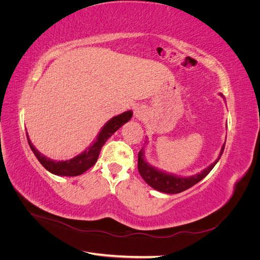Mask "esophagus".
Segmentation results:
<instances>
[{
	"label": "esophagus",
	"mask_w": 260,
	"mask_h": 260,
	"mask_svg": "<svg viewBox=\"0 0 260 260\" xmlns=\"http://www.w3.org/2000/svg\"><path fill=\"white\" fill-rule=\"evenodd\" d=\"M135 116L138 119H143V117H145V111L143 107H137L135 111Z\"/></svg>",
	"instance_id": "obj_1"
}]
</instances>
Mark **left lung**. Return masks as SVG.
Listing matches in <instances>:
<instances>
[{
  "label": "left lung",
  "mask_w": 260,
  "mask_h": 260,
  "mask_svg": "<svg viewBox=\"0 0 260 260\" xmlns=\"http://www.w3.org/2000/svg\"><path fill=\"white\" fill-rule=\"evenodd\" d=\"M223 98L222 94H220ZM225 143L222 145L221 151H220V154L218 156V158L216 161L212 162L210 166L204 169L200 174H196L192 177H179L172 174H168V172H165L162 170L157 169L153 166H151L148 162H146L144 158V148L141 149L139 152L138 156V169L141 177L144 179L145 182L152 186L155 190L162 192V193H167V194H177L181 193L187 188H190L194 184L200 182L201 180L205 178L211 169L215 167V165L218 162L219 158L221 157L223 149H224Z\"/></svg>",
  "instance_id": "obj_1"
}]
</instances>
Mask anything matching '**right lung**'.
I'll return each instance as SVG.
<instances>
[{
  "label": "right lung",
  "mask_w": 260,
  "mask_h": 260,
  "mask_svg": "<svg viewBox=\"0 0 260 260\" xmlns=\"http://www.w3.org/2000/svg\"><path fill=\"white\" fill-rule=\"evenodd\" d=\"M132 114H133L132 111H128L113 117L112 119L108 120L104 124V127L102 128V130L98 135L96 140L94 141V143L86 148L83 153L77 155L72 159L58 160V161L53 160L38 151V149L34 146V144L31 143L28 133L26 132L27 140H28L31 151L34 152L38 160L40 161L42 166L46 170L50 171L51 174L56 175V176H66V177L79 176V175H82L83 172H85L88 169H90L93 165L96 162L101 149L105 144L106 141L108 140V138H111L118 129L122 127L125 122H128L131 119Z\"/></svg>",
  "instance_id": "obj_1"
}]
</instances>
